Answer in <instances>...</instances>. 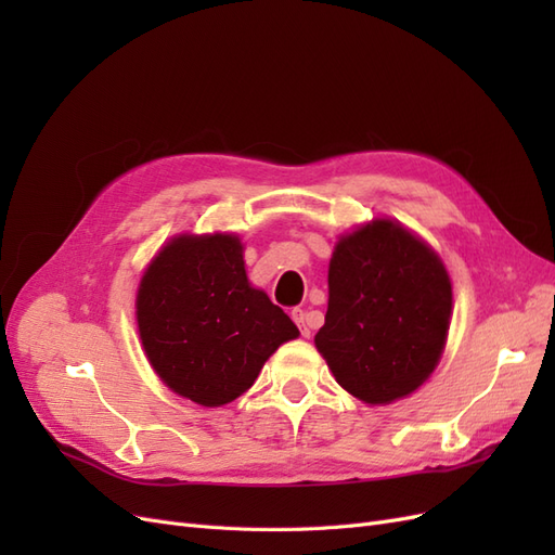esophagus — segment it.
<instances>
[{"label": "esophagus", "instance_id": "34e87169", "mask_svg": "<svg viewBox=\"0 0 555 555\" xmlns=\"http://www.w3.org/2000/svg\"><path fill=\"white\" fill-rule=\"evenodd\" d=\"M292 319H294V322H296V326L300 328V335H304V338H310L308 312H306V310H300V308H296V310H292Z\"/></svg>", "mask_w": 555, "mask_h": 555}]
</instances>
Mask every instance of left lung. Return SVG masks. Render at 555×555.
I'll list each match as a JSON object with an SVG mask.
<instances>
[{"mask_svg": "<svg viewBox=\"0 0 555 555\" xmlns=\"http://www.w3.org/2000/svg\"><path fill=\"white\" fill-rule=\"evenodd\" d=\"M449 322L447 268L400 222L373 220L335 245L314 345L345 391L367 405L410 396L440 363Z\"/></svg>", "mask_w": 555, "mask_h": 555, "instance_id": "left-lung-1", "label": "left lung"}]
</instances>
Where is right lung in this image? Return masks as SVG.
I'll return each mask as SVG.
<instances>
[{
	"mask_svg": "<svg viewBox=\"0 0 555 555\" xmlns=\"http://www.w3.org/2000/svg\"><path fill=\"white\" fill-rule=\"evenodd\" d=\"M137 322L159 379L196 405L220 408L245 393L268 357L298 328L247 280L233 233L180 236L150 261Z\"/></svg>",
	"mask_w": 555,
	"mask_h": 555,
	"instance_id": "obj_1",
	"label": "right lung"
}]
</instances>
